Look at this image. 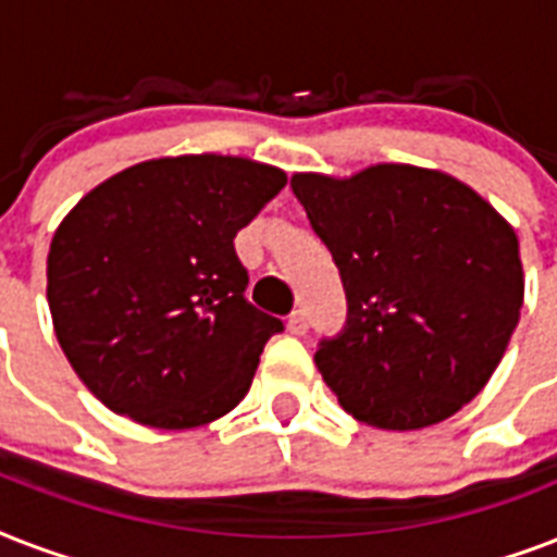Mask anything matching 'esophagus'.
<instances>
[{"instance_id":"esophagus-1","label":"esophagus","mask_w":557,"mask_h":557,"mask_svg":"<svg viewBox=\"0 0 557 557\" xmlns=\"http://www.w3.org/2000/svg\"><path fill=\"white\" fill-rule=\"evenodd\" d=\"M286 326H288V332H292V335H306V332H309V318H306L304 309H297V312L288 314Z\"/></svg>"}]
</instances>
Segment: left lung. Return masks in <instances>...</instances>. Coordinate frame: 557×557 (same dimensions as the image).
<instances>
[{
  "label": "left lung",
  "mask_w": 557,
  "mask_h": 557,
  "mask_svg": "<svg viewBox=\"0 0 557 557\" xmlns=\"http://www.w3.org/2000/svg\"><path fill=\"white\" fill-rule=\"evenodd\" d=\"M347 292L314 364L358 422L416 431L454 416L500 364L523 306L511 225L457 178L375 164L292 176Z\"/></svg>",
  "instance_id": "obj_1"
}]
</instances>
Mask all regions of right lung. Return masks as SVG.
<instances>
[{"instance_id": "right-lung-1", "label": "right lung", "mask_w": 557, "mask_h": 557, "mask_svg": "<svg viewBox=\"0 0 557 557\" xmlns=\"http://www.w3.org/2000/svg\"><path fill=\"white\" fill-rule=\"evenodd\" d=\"M286 173L231 156L144 161L57 227L48 309L95 396L150 428H196L236 407L283 321L248 304L234 236Z\"/></svg>"}]
</instances>
